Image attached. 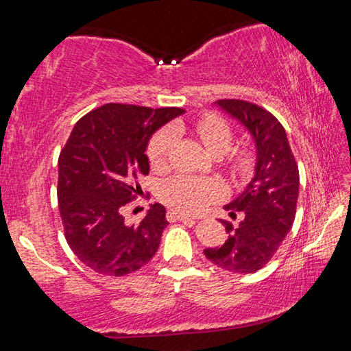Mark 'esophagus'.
<instances>
[{
  "instance_id": "34e87169",
  "label": "esophagus",
  "mask_w": 351,
  "mask_h": 351,
  "mask_svg": "<svg viewBox=\"0 0 351 351\" xmlns=\"http://www.w3.org/2000/svg\"><path fill=\"white\" fill-rule=\"evenodd\" d=\"M167 219H169V221H176V219H181V221H184V219H193V218L186 215V213H181V212H178V210L170 209L167 212Z\"/></svg>"
}]
</instances>
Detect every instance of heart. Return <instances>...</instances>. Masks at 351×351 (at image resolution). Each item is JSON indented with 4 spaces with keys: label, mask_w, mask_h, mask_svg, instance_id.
I'll list each match as a JSON object with an SVG mask.
<instances>
[{
    "label": "heart",
    "mask_w": 351,
    "mask_h": 351,
    "mask_svg": "<svg viewBox=\"0 0 351 351\" xmlns=\"http://www.w3.org/2000/svg\"><path fill=\"white\" fill-rule=\"evenodd\" d=\"M197 133L203 141L206 150L212 156L228 153L232 147V130L229 123L217 114H206L197 123ZM175 142V130L165 127L153 136L148 144V159L154 165L165 164ZM251 164V158L247 153H240L232 159V169L237 173H246ZM221 197L219 184L204 178L192 175H178L171 180L164 181L159 186V198L171 209L184 213H195Z\"/></svg>",
    "instance_id": "1"
}]
</instances>
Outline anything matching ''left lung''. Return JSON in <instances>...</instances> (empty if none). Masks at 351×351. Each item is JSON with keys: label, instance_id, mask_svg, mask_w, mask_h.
I'll return each instance as SVG.
<instances>
[{"label": "left lung", "instance_id": "left-lung-1", "mask_svg": "<svg viewBox=\"0 0 351 351\" xmlns=\"http://www.w3.org/2000/svg\"><path fill=\"white\" fill-rule=\"evenodd\" d=\"M217 105L245 125L255 141V173L243 193L224 206L239 224L221 221L229 234L224 245L204 249L213 265L235 274H252L274 257L293 228L299 169L285 128L261 106L240 99H221ZM241 211V214L238 212Z\"/></svg>", "mask_w": 351, "mask_h": 351}]
</instances>
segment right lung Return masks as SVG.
I'll use <instances>...</instances> for the list:
<instances>
[{
  "mask_svg": "<svg viewBox=\"0 0 351 351\" xmlns=\"http://www.w3.org/2000/svg\"><path fill=\"white\" fill-rule=\"evenodd\" d=\"M182 108L106 104L83 116L58 156V210L75 257L104 276L141 269L156 254L167 226L165 207L152 204L139 224L123 207L141 195L148 175V141Z\"/></svg>",
  "mask_w": 351,
  "mask_h": 351,
  "instance_id": "add662e5",
  "label": "right lung"
}]
</instances>
